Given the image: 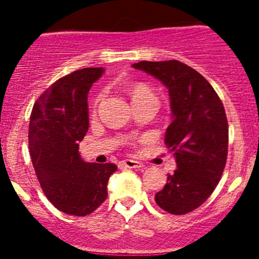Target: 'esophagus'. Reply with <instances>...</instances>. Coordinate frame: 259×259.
Segmentation results:
<instances>
[{
  "label": "esophagus",
  "instance_id": "1",
  "mask_svg": "<svg viewBox=\"0 0 259 259\" xmlns=\"http://www.w3.org/2000/svg\"><path fill=\"white\" fill-rule=\"evenodd\" d=\"M119 166L124 167V168H140L143 167V163L135 159H124V161L119 162Z\"/></svg>",
  "mask_w": 259,
  "mask_h": 259
}]
</instances>
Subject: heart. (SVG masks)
Returning <instances> with one entry per match:
<instances>
[{
	"instance_id": "1",
	"label": "heart",
	"mask_w": 259,
	"mask_h": 259,
	"mask_svg": "<svg viewBox=\"0 0 259 259\" xmlns=\"http://www.w3.org/2000/svg\"><path fill=\"white\" fill-rule=\"evenodd\" d=\"M130 95L132 97V104L135 102H141V101H157L154 93L152 92V89L148 88L144 84H135L130 88ZM100 100V98H98Z\"/></svg>"
}]
</instances>
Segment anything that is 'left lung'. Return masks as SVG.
Masks as SVG:
<instances>
[{
  "instance_id": "left-lung-1",
  "label": "left lung",
  "mask_w": 259,
  "mask_h": 259,
  "mask_svg": "<svg viewBox=\"0 0 259 259\" xmlns=\"http://www.w3.org/2000/svg\"><path fill=\"white\" fill-rule=\"evenodd\" d=\"M168 89L172 122L164 144L178 168L167 175L155 202L164 211L183 215L201 206L223 174L228 152V123L221 98L200 72L179 61L134 63Z\"/></svg>"
}]
</instances>
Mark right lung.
Wrapping results in <instances>:
<instances>
[{
	"label": "right lung",
	"mask_w": 259,
	"mask_h": 259,
	"mask_svg": "<svg viewBox=\"0 0 259 259\" xmlns=\"http://www.w3.org/2000/svg\"><path fill=\"white\" fill-rule=\"evenodd\" d=\"M102 67L74 71L53 83L33 105L28 146L32 164L48 200L75 217L95 211L107 197L114 163H88L79 143L89 127L88 93Z\"/></svg>",
	"instance_id": "right-lung-1"
}]
</instances>
